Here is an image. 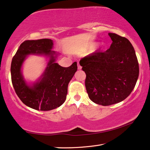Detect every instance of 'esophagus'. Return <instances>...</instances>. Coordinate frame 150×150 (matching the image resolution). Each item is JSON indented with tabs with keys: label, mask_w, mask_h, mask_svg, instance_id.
<instances>
[{
	"label": "esophagus",
	"mask_w": 150,
	"mask_h": 150,
	"mask_svg": "<svg viewBox=\"0 0 150 150\" xmlns=\"http://www.w3.org/2000/svg\"><path fill=\"white\" fill-rule=\"evenodd\" d=\"M81 69H82V67H81V66L80 65L79 63H78V69L79 70H81Z\"/></svg>",
	"instance_id": "esophagus-1"
}]
</instances>
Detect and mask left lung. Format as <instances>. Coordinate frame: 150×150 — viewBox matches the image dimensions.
I'll use <instances>...</instances> for the list:
<instances>
[{
    "label": "left lung",
    "mask_w": 150,
    "mask_h": 150,
    "mask_svg": "<svg viewBox=\"0 0 150 150\" xmlns=\"http://www.w3.org/2000/svg\"><path fill=\"white\" fill-rule=\"evenodd\" d=\"M112 41L105 52H95L80 61L86 74L88 97L96 104L108 106L120 103L133 91L139 75L135 50L126 38L108 33Z\"/></svg>",
    "instance_id": "1"
}]
</instances>
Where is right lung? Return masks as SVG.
Instances as JSON below:
<instances>
[{
    "mask_svg": "<svg viewBox=\"0 0 150 150\" xmlns=\"http://www.w3.org/2000/svg\"><path fill=\"white\" fill-rule=\"evenodd\" d=\"M53 47L54 42L50 39L26 40L12 60L11 79L16 95L24 105L37 110H51L62 105L68 84L77 70L76 62L68 67L56 63L59 54ZM30 55L44 56L47 61L44 72L34 82L27 81L22 73L24 62Z\"/></svg>",
    "mask_w": 150,
    "mask_h": 150,
    "instance_id": "obj_1",
    "label": "right lung"
}]
</instances>
